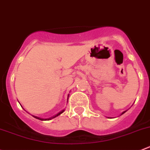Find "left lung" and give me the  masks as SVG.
Segmentation results:
<instances>
[{"label": "left lung", "mask_w": 150, "mask_h": 150, "mask_svg": "<svg viewBox=\"0 0 150 150\" xmlns=\"http://www.w3.org/2000/svg\"><path fill=\"white\" fill-rule=\"evenodd\" d=\"M126 112V111H125V112H123V113H122V114H121V115H123V114H124V113H125V112Z\"/></svg>", "instance_id": "1"}]
</instances>
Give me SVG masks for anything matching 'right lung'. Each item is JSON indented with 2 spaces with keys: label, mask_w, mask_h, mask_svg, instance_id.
<instances>
[{
  "label": "right lung",
  "mask_w": 150,
  "mask_h": 150,
  "mask_svg": "<svg viewBox=\"0 0 150 150\" xmlns=\"http://www.w3.org/2000/svg\"><path fill=\"white\" fill-rule=\"evenodd\" d=\"M64 112V110H62V111H61V112H59L58 114H56V115H55V116H53V117H50V118H48V119H42V118H40V117H35V116H33L35 118H36V119H38V120H51V119H53V118H54V117H57V116H59V115H61L62 113H63V112Z\"/></svg>",
  "instance_id": "1"
}]
</instances>
